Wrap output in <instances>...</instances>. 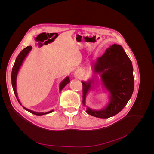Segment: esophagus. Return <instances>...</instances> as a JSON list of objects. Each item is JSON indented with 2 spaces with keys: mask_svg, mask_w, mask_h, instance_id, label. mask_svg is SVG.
I'll use <instances>...</instances> for the list:
<instances>
[{
  "mask_svg": "<svg viewBox=\"0 0 154 154\" xmlns=\"http://www.w3.org/2000/svg\"><path fill=\"white\" fill-rule=\"evenodd\" d=\"M79 74H80V71H77L76 72V73H75V76L78 77V75H79Z\"/></svg>",
  "mask_w": 154,
  "mask_h": 154,
  "instance_id": "esophagus-1",
  "label": "esophagus"
}]
</instances>
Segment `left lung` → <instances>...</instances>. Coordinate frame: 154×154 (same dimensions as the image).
Here are the masks:
<instances>
[{
	"label": "left lung",
	"mask_w": 154,
	"mask_h": 154,
	"mask_svg": "<svg viewBox=\"0 0 154 154\" xmlns=\"http://www.w3.org/2000/svg\"><path fill=\"white\" fill-rule=\"evenodd\" d=\"M96 72L101 73L102 82L110 93V101L103 110H93L88 108L87 113L99 118H109L119 113L127 104L134 88L133 67L122 46L114 44L106 49L95 64ZM83 101L85 106L87 93L92 82H82Z\"/></svg>",
	"instance_id": "1"
}]
</instances>
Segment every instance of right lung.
Masks as SVG:
<instances>
[{
    "label": "right lung",
    "instance_id": "1",
    "mask_svg": "<svg viewBox=\"0 0 154 154\" xmlns=\"http://www.w3.org/2000/svg\"><path fill=\"white\" fill-rule=\"evenodd\" d=\"M32 49V46H27V47L25 48L24 49H23L21 52L19 53V54L18 55V57H17L16 58V60H15V63H14L13 65V69H12V72H11V82H12V86H13V91H14V93H15V95L17 97V99L18 101V103H19L20 104V102L19 101V100H18V97H17V90H16V80H17V74H18V70H19L21 65L23 62V61H24V58H26V57L27 56V54L29 53V51H31V49ZM70 82V79L69 77H67L66 79L63 81H62V82L60 83V91H61L63 87L66 86L67 83H69ZM21 105V104H20ZM24 109L25 110H26L27 111L29 112H31V114H33L35 115H36V116H42V115H44V114H49V113H51V112H53V110L51 111H49V112H45V113H44V112H34V111H32L31 110H29L27 109L26 108H25V107H24Z\"/></svg>",
    "mask_w": 154,
    "mask_h": 154
}]
</instances>
